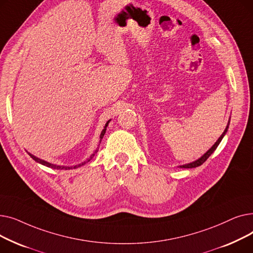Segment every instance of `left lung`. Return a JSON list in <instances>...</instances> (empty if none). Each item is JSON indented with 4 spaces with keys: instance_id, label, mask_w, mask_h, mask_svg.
<instances>
[{
    "instance_id": "1",
    "label": "left lung",
    "mask_w": 253,
    "mask_h": 253,
    "mask_svg": "<svg viewBox=\"0 0 253 253\" xmlns=\"http://www.w3.org/2000/svg\"><path fill=\"white\" fill-rule=\"evenodd\" d=\"M229 124H230V121H229ZM229 124H228V126L225 127V129H224V131H223V133L220 135V137L217 139V141L212 145V148L211 149H209L208 150V152H206L200 159H198L197 161H195V162H193V163H190V164H185V165H182V166H180V168H195V167H198V166H200V165H202L207 159L209 158V156L213 153L215 150H216V148L218 147V144H219V142L221 141V139H222V137L224 136V134L227 133V131H228V128H229Z\"/></svg>"
}]
</instances>
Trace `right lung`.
Segmentation results:
<instances>
[{"instance_id":"add662e5","label":"right lung","mask_w":253,"mask_h":253,"mask_svg":"<svg viewBox=\"0 0 253 253\" xmlns=\"http://www.w3.org/2000/svg\"><path fill=\"white\" fill-rule=\"evenodd\" d=\"M110 123V121H108L106 122V124H105V126H104V129L101 131V134H100V139H99V141H101V139H102V137H103V135H104V133H105V130H106V127H108V124ZM98 152V148H97V150L93 153L92 155H91V157H90V159H92L93 157H94V155L96 154ZM29 155L34 159V160L36 161V162H38V163H40V164H42V165H45V166H47V167H50V168H53V169H72L73 167H66V166H56V165H53V164H51V163H48V162H46V161H44V160H41V159H39V158H37V157H35L34 155H32V154H30L29 153ZM90 159H88V160L86 161V162H89L90 161ZM86 162H83V163H81V164H79V165H76V166H74V168H77V167H80V166H82V165H84V164H86Z\"/></svg>"}]
</instances>
